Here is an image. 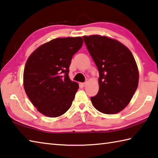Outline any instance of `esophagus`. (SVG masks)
<instances>
[{
	"mask_svg": "<svg viewBox=\"0 0 158 158\" xmlns=\"http://www.w3.org/2000/svg\"><path fill=\"white\" fill-rule=\"evenodd\" d=\"M81 85L83 86V87H84V86H85L86 85V82H83V83H81Z\"/></svg>",
	"mask_w": 158,
	"mask_h": 158,
	"instance_id": "esophagus-1",
	"label": "esophagus"
}]
</instances>
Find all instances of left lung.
Returning a JSON list of instances; mask_svg holds the SVG:
<instances>
[{
  "mask_svg": "<svg viewBox=\"0 0 158 158\" xmlns=\"http://www.w3.org/2000/svg\"><path fill=\"white\" fill-rule=\"evenodd\" d=\"M99 73L98 94L90 98L94 107L106 114L120 112L130 102L138 85L136 62L129 49L106 36H83Z\"/></svg>",
  "mask_w": 158,
  "mask_h": 158,
  "instance_id": "obj_1",
  "label": "left lung"
}]
</instances>
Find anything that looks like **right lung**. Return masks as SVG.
<instances>
[{
  "label": "right lung",
  "instance_id": "1",
  "mask_svg": "<svg viewBox=\"0 0 158 158\" xmlns=\"http://www.w3.org/2000/svg\"><path fill=\"white\" fill-rule=\"evenodd\" d=\"M82 44L81 37L56 38L40 46L28 58L23 75L24 90L44 116H60L72 105L79 84L70 79L69 67Z\"/></svg>",
  "mask_w": 158,
  "mask_h": 158
}]
</instances>
